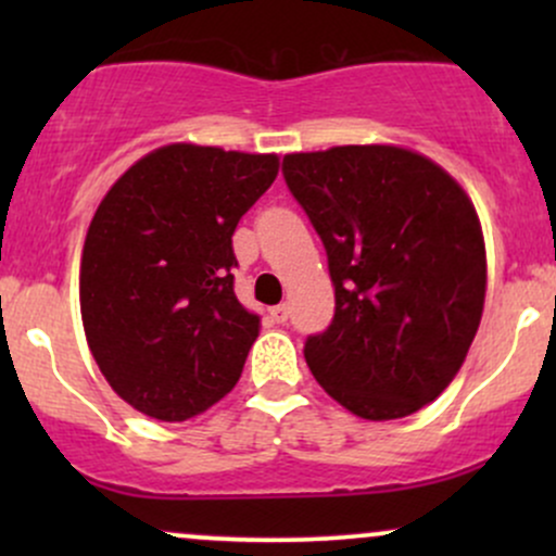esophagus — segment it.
<instances>
[{
    "label": "esophagus",
    "instance_id": "1",
    "mask_svg": "<svg viewBox=\"0 0 556 556\" xmlns=\"http://www.w3.org/2000/svg\"><path fill=\"white\" fill-rule=\"evenodd\" d=\"M269 316H271V321H277V324H285L287 318H290V308H287L285 303H282V305H274V308L269 311Z\"/></svg>",
    "mask_w": 556,
    "mask_h": 556
}]
</instances>
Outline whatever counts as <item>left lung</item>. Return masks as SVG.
<instances>
[{
  "label": "left lung",
  "instance_id": "8db88e82",
  "mask_svg": "<svg viewBox=\"0 0 556 556\" xmlns=\"http://www.w3.org/2000/svg\"><path fill=\"white\" fill-rule=\"evenodd\" d=\"M282 175L327 248L334 318L305 340L316 381L355 416L405 418L460 371L486 295L465 190L397 146L287 154Z\"/></svg>",
  "mask_w": 556,
  "mask_h": 556
}]
</instances>
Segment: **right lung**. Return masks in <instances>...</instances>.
Listing matches in <instances>:
<instances>
[{
  "label": "right lung",
  "mask_w": 556,
  "mask_h": 556,
  "mask_svg": "<svg viewBox=\"0 0 556 556\" xmlns=\"http://www.w3.org/2000/svg\"><path fill=\"white\" fill-rule=\"evenodd\" d=\"M274 154L172 143L96 208L80 316L101 374L143 416L188 420L238 384L258 316L235 295L232 235L269 190Z\"/></svg>",
  "instance_id": "obj_1"
}]
</instances>
